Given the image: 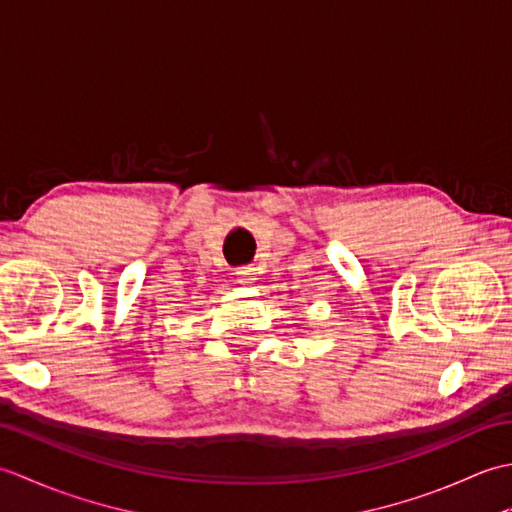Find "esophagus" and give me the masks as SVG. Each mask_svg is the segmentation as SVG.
<instances>
[{"mask_svg": "<svg viewBox=\"0 0 512 512\" xmlns=\"http://www.w3.org/2000/svg\"><path fill=\"white\" fill-rule=\"evenodd\" d=\"M253 266H242V268H237L235 270V277L239 279V281H242V284H250V279H253Z\"/></svg>", "mask_w": 512, "mask_h": 512, "instance_id": "34e87169", "label": "esophagus"}]
</instances>
